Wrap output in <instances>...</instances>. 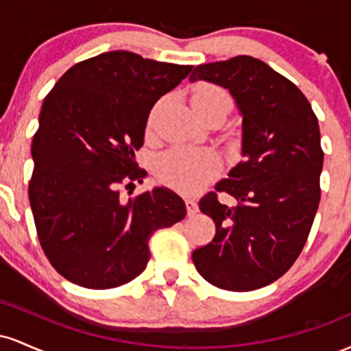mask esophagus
I'll return each instance as SVG.
<instances>
[{"mask_svg":"<svg viewBox=\"0 0 351 351\" xmlns=\"http://www.w3.org/2000/svg\"><path fill=\"white\" fill-rule=\"evenodd\" d=\"M186 209H188V216H195L198 213V203L193 199L186 201Z\"/></svg>","mask_w":351,"mask_h":351,"instance_id":"34e87169","label":"esophagus"}]
</instances>
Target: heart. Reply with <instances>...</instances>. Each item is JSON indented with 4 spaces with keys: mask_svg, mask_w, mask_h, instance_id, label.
<instances>
[{
    "mask_svg": "<svg viewBox=\"0 0 351 351\" xmlns=\"http://www.w3.org/2000/svg\"><path fill=\"white\" fill-rule=\"evenodd\" d=\"M191 106L196 114H203L213 108L229 110L231 99L224 88L215 84L199 82L191 92ZM217 168L219 162L213 152L173 148L160 158L158 176L180 191L195 193L216 175Z\"/></svg>",
    "mask_w": 351,
    "mask_h": 351,
    "instance_id": "b5f03b06",
    "label": "heart"
}]
</instances>
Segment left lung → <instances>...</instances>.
Instances as JSON below:
<instances>
[{
  "mask_svg": "<svg viewBox=\"0 0 351 351\" xmlns=\"http://www.w3.org/2000/svg\"><path fill=\"white\" fill-rule=\"evenodd\" d=\"M228 88L243 117L239 162L199 201L216 234L193 251L196 271L224 291L247 292L284 276L304 249L320 203L324 152L318 120L295 84L263 60L236 56L201 64L189 82Z\"/></svg>",
  "mask_w": 351,
  "mask_h": 351,
  "instance_id": "left-lung-1",
  "label": "left lung"
}]
</instances>
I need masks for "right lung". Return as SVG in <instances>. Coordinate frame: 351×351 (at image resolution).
<instances>
[{"label":"right lung","instance_id":"obj_1","mask_svg":"<svg viewBox=\"0 0 351 351\" xmlns=\"http://www.w3.org/2000/svg\"><path fill=\"white\" fill-rule=\"evenodd\" d=\"M193 66L110 51L72 66L44 99L29 183L39 243L52 267L87 289H112L140 276L156 229L186 216L184 201L156 186L120 198L142 181L135 152L153 106Z\"/></svg>","mask_w":351,"mask_h":351}]
</instances>
